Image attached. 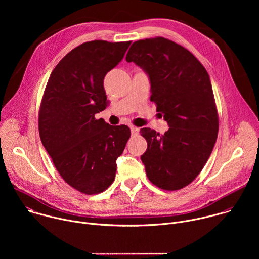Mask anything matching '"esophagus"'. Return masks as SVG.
I'll use <instances>...</instances> for the list:
<instances>
[{"label": "esophagus", "mask_w": 259, "mask_h": 259, "mask_svg": "<svg viewBox=\"0 0 259 259\" xmlns=\"http://www.w3.org/2000/svg\"><path fill=\"white\" fill-rule=\"evenodd\" d=\"M130 129H131V133H132V135H137V134H138L139 129H138L137 127H135V126H131V127H130Z\"/></svg>", "instance_id": "1"}]
</instances>
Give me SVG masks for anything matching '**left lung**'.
<instances>
[{
	"label": "left lung",
	"instance_id": "obj_1",
	"mask_svg": "<svg viewBox=\"0 0 259 259\" xmlns=\"http://www.w3.org/2000/svg\"><path fill=\"white\" fill-rule=\"evenodd\" d=\"M126 60L149 75L151 101L169 125L163 135L140 130L147 142L141 156L146 176L162 190H180L200 174L217 138L219 121L208 72L188 49L162 36L134 42Z\"/></svg>",
	"mask_w": 259,
	"mask_h": 259
}]
</instances>
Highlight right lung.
I'll return each instance as SVG.
<instances>
[{
  "label": "right lung",
  "instance_id": "add662e5",
  "mask_svg": "<svg viewBox=\"0 0 259 259\" xmlns=\"http://www.w3.org/2000/svg\"><path fill=\"white\" fill-rule=\"evenodd\" d=\"M131 41H90L68 52L52 70L39 110L41 141L71 188L86 194L104 192L116 177V161L131 135L95 114L107 106L106 73L124 57Z\"/></svg>",
  "mask_w": 259,
  "mask_h": 259
}]
</instances>
